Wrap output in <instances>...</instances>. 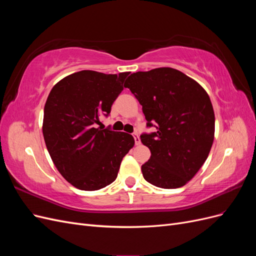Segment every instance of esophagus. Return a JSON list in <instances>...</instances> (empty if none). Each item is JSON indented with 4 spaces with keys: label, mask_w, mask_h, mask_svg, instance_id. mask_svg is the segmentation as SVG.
Listing matches in <instances>:
<instances>
[{
    "label": "esophagus",
    "mask_w": 256,
    "mask_h": 256,
    "mask_svg": "<svg viewBox=\"0 0 256 256\" xmlns=\"http://www.w3.org/2000/svg\"><path fill=\"white\" fill-rule=\"evenodd\" d=\"M132 136H134V142H136V145H138V144H140V143H141V140H140V136H138V134L134 132Z\"/></svg>",
    "instance_id": "1"
}]
</instances>
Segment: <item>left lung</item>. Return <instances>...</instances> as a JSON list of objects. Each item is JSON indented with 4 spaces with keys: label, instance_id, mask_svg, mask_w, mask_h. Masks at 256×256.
Listing matches in <instances>:
<instances>
[{
    "label": "left lung",
    "instance_id": "obj_1",
    "mask_svg": "<svg viewBox=\"0 0 256 256\" xmlns=\"http://www.w3.org/2000/svg\"><path fill=\"white\" fill-rule=\"evenodd\" d=\"M125 88L138 100L147 120L157 130L142 134L150 150L142 166L144 180L164 189L187 184L204 164L214 136V113L206 90L170 67L131 74Z\"/></svg>",
    "mask_w": 256,
    "mask_h": 256
}]
</instances>
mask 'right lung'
<instances>
[{"label":"right lung","instance_id":"add662e5","mask_svg":"<svg viewBox=\"0 0 256 256\" xmlns=\"http://www.w3.org/2000/svg\"><path fill=\"white\" fill-rule=\"evenodd\" d=\"M128 74L74 72L54 85L46 102V146L62 176L80 190H99L112 184L122 158L134 145L129 134L96 126L100 115L110 114Z\"/></svg>","mask_w":256,"mask_h":256}]
</instances>
